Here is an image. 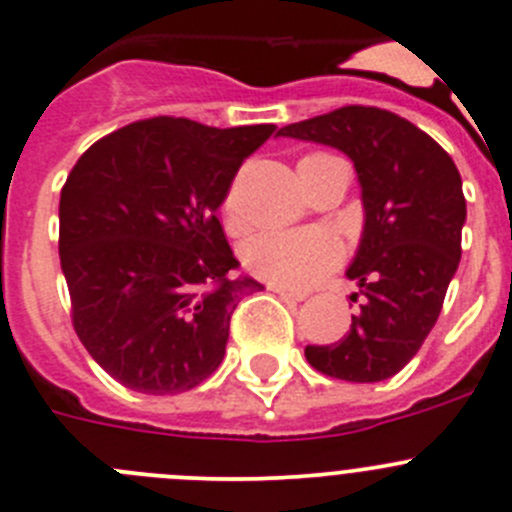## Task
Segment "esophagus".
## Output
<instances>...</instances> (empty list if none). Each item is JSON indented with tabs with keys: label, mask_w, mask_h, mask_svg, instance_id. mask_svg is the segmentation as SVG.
Wrapping results in <instances>:
<instances>
[{
	"label": "esophagus",
	"mask_w": 512,
	"mask_h": 512,
	"mask_svg": "<svg viewBox=\"0 0 512 512\" xmlns=\"http://www.w3.org/2000/svg\"><path fill=\"white\" fill-rule=\"evenodd\" d=\"M267 288H270L272 293H278L280 298H285V300H305V298H308V295L300 293V290H290V288H285V285H267Z\"/></svg>",
	"instance_id": "obj_1"
}]
</instances>
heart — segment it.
I'll return each mask as SVG.
<instances>
[{
  "instance_id": "b5f03b06",
  "label": "heart",
  "mask_w": 512,
  "mask_h": 512,
  "mask_svg": "<svg viewBox=\"0 0 512 512\" xmlns=\"http://www.w3.org/2000/svg\"><path fill=\"white\" fill-rule=\"evenodd\" d=\"M333 159L328 154H308L300 164ZM298 164V166H300ZM229 222L237 224L234 202H227ZM341 260L336 240L323 232L300 229V232H262L255 234L245 247V262L257 278L285 288H308L321 280Z\"/></svg>"
}]
</instances>
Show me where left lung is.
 Segmentation results:
<instances>
[{"mask_svg":"<svg viewBox=\"0 0 512 512\" xmlns=\"http://www.w3.org/2000/svg\"><path fill=\"white\" fill-rule=\"evenodd\" d=\"M280 136L333 146L356 166L364 234L346 270L356 280L351 331L331 346H305L313 369L374 384L399 374L434 328L462 255L467 217L450 154L407 118L371 105L280 128Z\"/></svg>","mask_w":512,"mask_h":512,"instance_id":"8db88e82","label":"left lung"}]
</instances>
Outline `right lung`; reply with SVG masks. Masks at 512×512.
I'll return each mask as SVG.
<instances>
[{"instance_id": "right-lung-1", "label": "right lung", "mask_w": 512, "mask_h": 512, "mask_svg": "<svg viewBox=\"0 0 512 512\" xmlns=\"http://www.w3.org/2000/svg\"><path fill=\"white\" fill-rule=\"evenodd\" d=\"M272 123L212 128L159 116L108 133L60 191V265L73 326L105 374L141 394H179L222 364L229 318L262 290L217 209Z\"/></svg>"}]
</instances>
